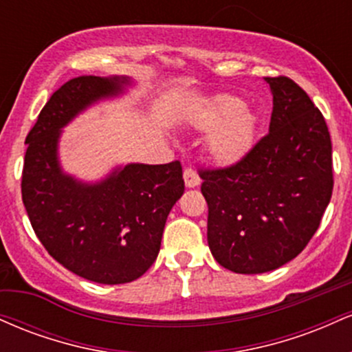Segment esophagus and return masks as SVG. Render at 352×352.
Segmentation results:
<instances>
[{
	"mask_svg": "<svg viewBox=\"0 0 352 352\" xmlns=\"http://www.w3.org/2000/svg\"><path fill=\"white\" fill-rule=\"evenodd\" d=\"M184 180H185V187H188V188L199 187L200 182H201L200 177H199V173L193 170L192 167L185 168V172H184Z\"/></svg>",
	"mask_w": 352,
	"mask_h": 352,
	"instance_id": "34e87169",
	"label": "esophagus"
}]
</instances>
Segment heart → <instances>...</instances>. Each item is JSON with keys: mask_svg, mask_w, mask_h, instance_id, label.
Segmentation results:
<instances>
[{"mask_svg": "<svg viewBox=\"0 0 352 352\" xmlns=\"http://www.w3.org/2000/svg\"><path fill=\"white\" fill-rule=\"evenodd\" d=\"M197 129L211 132L208 152L220 165H235L256 144L258 117L246 111L245 102L233 96H218L200 112Z\"/></svg>", "mask_w": 352, "mask_h": 352, "instance_id": "obj_1", "label": "heart"}]
</instances>
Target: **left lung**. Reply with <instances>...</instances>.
<instances>
[{
	"label": "left lung",
	"instance_id": "8db88e82",
	"mask_svg": "<svg viewBox=\"0 0 352 352\" xmlns=\"http://www.w3.org/2000/svg\"><path fill=\"white\" fill-rule=\"evenodd\" d=\"M273 94L270 132L241 162L200 170L210 252L241 274L296 258L333 193V147L321 111L294 80L265 78Z\"/></svg>",
	"mask_w": 352,
	"mask_h": 352
}]
</instances>
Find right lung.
Masks as SVG:
<instances>
[{
    "label": "right lung",
    "instance_id": "add662e5",
    "mask_svg": "<svg viewBox=\"0 0 352 352\" xmlns=\"http://www.w3.org/2000/svg\"><path fill=\"white\" fill-rule=\"evenodd\" d=\"M127 78L79 76L63 84L26 137L21 193L36 236L47 253L89 281H134L155 261L165 221L185 190L179 160L129 164L98 184L60 170V129L102 98L122 92Z\"/></svg>",
    "mask_w": 352,
    "mask_h": 352
}]
</instances>
